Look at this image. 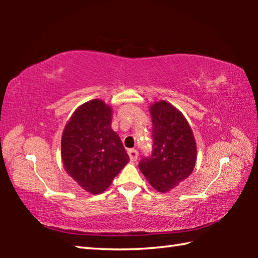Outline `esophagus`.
<instances>
[{
    "mask_svg": "<svg viewBox=\"0 0 258 258\" xmlns=\"http://www.w3.org/2000/svg\"><path fill=\"white\" fill-rule=\"evenodd\" d=\"M128 156H130V159L132 161H135L138 159L139 157V152L137 149H130L128 150Z\"/></svg>",
    "mask_w": 258,
    "mask_h": 258,
    "instance_id": "obj_1",
    "label": "esophagus"
}]
</instances>
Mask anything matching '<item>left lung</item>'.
<instances>
[{
	"mask_svg": "<svg viewBox=\"0 0 258 258\" xmlns=\"http://www.w3.org/2000/svg\"><path fill=\"white\" fill-rule=\"evenodd\" d=\"M152 146L139 168L159 192L169 191L190 175L197 159V148L190 125L175 107L166 101L150 108Z\"/></svg>",
	"mask_w": 258,
	"mask_h": 258,
	"instance_id": "1",
	"label": "left lung"
}]
</instances>
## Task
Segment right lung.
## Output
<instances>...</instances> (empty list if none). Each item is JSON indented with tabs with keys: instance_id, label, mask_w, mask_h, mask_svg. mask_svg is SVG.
I'll use <instances>...</instances> for the list:
<instances>
[{
	"instance_id": "right-lung-1",
	"label": "right lung",
	"mask_w": 258,
	"mask_h": 258,
	"mask_svg": "<svg viewBox=\"0 0 258 258\" xmlns=\"http://www.w3.org/2000/svg\"><path fill=\"white\" fill-rule=\"evenodd\" d=\"M110 124V107L101 100H92L76 109L61 139L64 169L94 195L106 190L130 160Z\"/></svg>"
}]
</instances>
